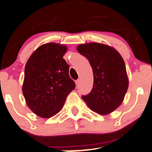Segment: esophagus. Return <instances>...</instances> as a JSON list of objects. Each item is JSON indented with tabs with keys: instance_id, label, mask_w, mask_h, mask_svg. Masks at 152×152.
I'll list each match as a JSON object with an SVG mask.
<instances>
[{
	"instance_id": "1",
	"label": "esophagus",
	"mask_w": 152,
	"mask_h": 152,
	"mask_svg": "<svg viewBox=\"0 0 152 152\" xmlns=\"http://www.w3.org/2000/svg\"><path fill=\"white\" fill-rule=\"evenodd\" d=\"M75 83H76L77 86H78L80 85V79L77 80L75 81Z\"/></svg>"
}]
</instances>
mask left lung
Wrapping results in <instances>:
<instances>
[{
  "label": "left lung",
  "mask_w": 152,
  "mask_h": 152,
  "mask_svg": "<svg viewBox=\"0 0 152 152\" xmlns=\"http://www.w3.org/2000/svg\"><path fill=\"white\" fill-rule=\"evenodd\" d=\"M77 49L88 60L94 75L92 89L83 100L99 115L111 113L122 103L129 86L124 59L116 49L103 43H84Z\"/></svg>",
  "instance_id": "1"
}]
</instances>
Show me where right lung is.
Listing matches in <instances>:
<instances>
[{
	"label": "right lung",
	"mask_w": 152,
	"mask_h": 152,
	"mask_svg": "<svg viewBox=\"0 0 152 152\" xmlns=\"http://www.w3.org/2000/svg\"><path fill=\"white\" fill-rule=\"evenodd\" d=\"M66 50L65 45L46 43L31 54L26 64L22 91L27 106L40 118L58 113L75 88L69 75V66L63 58Z\"/></svg>",
	"instance_id": "obj_1"
}]
</instances>
